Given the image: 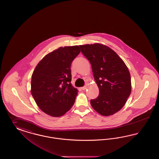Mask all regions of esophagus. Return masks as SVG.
I'll return each mask as SVG.
<instances>
[{
	"mask_svg": "<svg viewBox=\"0 0 159 159\" xmlns=\"http://www.w3.org/2000/svg\"><path fill=\"white\" fill-rule=\"evenodd\" d=\"M81 89H82L83 91H85V90L87 89V87L85 86H83V87H82Z\"/></svg>",
	"mask_w": 159,
	"mask_h": 159,
	"instance_id": "34e87169",
	"label": "esophagus"
}]
</instances>
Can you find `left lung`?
<instances>
[{"instance_id":"8db88e82","label":"left lung","mask_w":159,"mask_h":159,"mask_svg":"<svg viewBox=\"0 0 159 159\" xmlns=\"http://www.w3.org/2000/svg\"><path fill=\"white\" fill-rule=\"evenodd\" d=\"M91 62L98 97L91 99L93 108L101 115H113L125 106L131 92L128 68L119 56L107 46L95 43L80 45Z\"/></svg>"}]
</instances>
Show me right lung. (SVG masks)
<instances>
[{
    "mask_svg": "<svg viewBox=\"0 0 159 159\" xmlns=\"http://www.w3.org/2000/svg\"><path fill=\"white\" fill-rule=\"evenodd\" d=\"M80 52L79 46L60 47L47 54L34 69L31 93L46 114L60 117L73 106L78 90L71 83L70 67Z\"/></svg>",
    "mask_w": 159,
    "mask_h": 159,
    "instance_id": "1",
    "label": "right lung"
}]
</instances>
